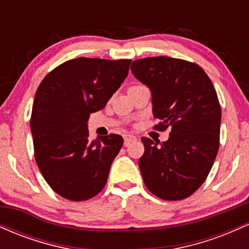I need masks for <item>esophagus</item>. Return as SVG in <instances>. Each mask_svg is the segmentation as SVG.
Instances as JSON below:
<instances>
[{"label": "esophagus", "instance_id": "esophagus-1", "mask_svg": "<svg viewBox=\"0 0 249 249\" xmlns=\"http://www.w3.org/2000/svg\"><path fill=\"white\" fill-rule=\"evenodd\" d=\"M137 141V137L136 136H132V134H126V136L124 137V145L125 146H127V145H130L132 142H136Z\"/></svg>", "mask_w": 249, "mask_h": 249}]
</instances>
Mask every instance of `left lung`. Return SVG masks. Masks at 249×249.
Instances as JSON below:
<instances>
[{"mask_svg":"<svg viewBox=\"0 0 249 249\" xmlns=\"http://www.w3.org/2000/svg\"><path fill=\"white\" fill-rule=\"evenodd\" d=\"M133 76L150 88L152 112L166 142L142 137L138 164L151 193L181 200L204 184L219 150L221 107L213 83L196 63L158 56L137 59Z\"/></svg>","mask_w":249,"mask_h":249,"instance_id":"obj_1","label":"left lung"}]
</instances>
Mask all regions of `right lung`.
Wrapping results in <instances>:
<instances>
[{
    "mask_svg": "<svg viewBox=\"0 0 249 249\" xmlns=\"http://www.w3.org/2000/svg\"><path fill=\"white\" fill-rule=\"evenodd\" d=\"M131 59H70L43 78L30 118L36 164L57 194L71 201L95 196L107 181L123 137L89 141L90 115L102 110L128 73Z\"/></svg>",
    "mask_w": 249,
    "mask_h": 249,
    "instance_id": "right-lung-1",
    "label": "right lung"
}]
</instances>
